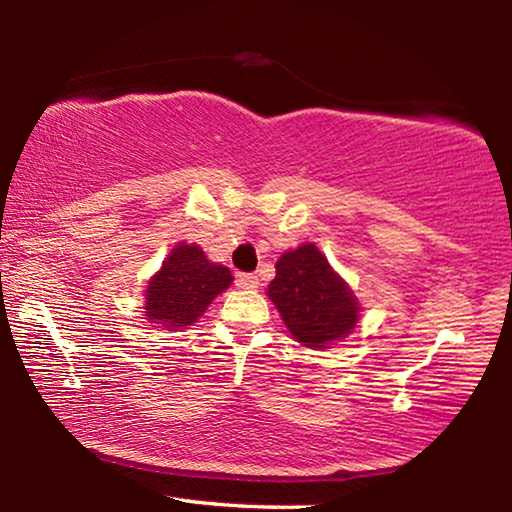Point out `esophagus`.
Listing matches in <instances>:
<instances>
[{
  "instance_id": "1",
  "label": "esophagus",
  "mask_w": 512,
  "mask_h": 512,
  "mask_svg": "<svg viewBox=\"0 0 512 512\" xmlns=\"http://www.w3.org/2000/svg\"><path fill=\"white\" fill-rule=\"evenodd\" d=\"M235 284L239 289H257L259 280H257L255 273H237Z\"/></svg>"
}]
</instances>
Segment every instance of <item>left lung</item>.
I'll list each match as a JSON object with an SVG mask.
<instances>
[{"label":"left lung","mask_w":512,"mask_h":512,"mask_svg":"<svg viewBox=\"0 0 512 512\" xmlns=\"http://www.w3.org/2000/svg\"><path fill=\"white\" fill-rule=\"evenodd\" d=\"M266 293L289 332L307 348H327L350 334L359 320L357 298L314 244L277 259L275 280Z\"/></svg>","instance_id":"obj_1"}]
</instances>
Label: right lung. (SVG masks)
<instances>
[{
    "label": "right lung",
    "instance_id": "right-lung-1",
    "mask_svg": "<svg viewBox=\"0 0 512 512\" xmlns=\"http://www.w3.org/2000/svg\"><path fill=\"white\" fill-rule=\"evenodd\" d=\"M232 273L212 264L196 244H180L164 259L146 291V316L167 329L187 327L230 287Z\"/></svg>",
    "mask_w": 512,
    "mask_h": 512
}]
</instances>
